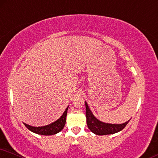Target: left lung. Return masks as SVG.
Masks as SVG:
<instances>
[{"label": "left lung", "instance_id": "8db88e82", "mask_svg": "<svg viewBox=\"0 0 158 158\" xmlns=\"http://www.w3.org/2000/svg\"><path fill=\"white\" fill-rule=\"evenodd\" d=\"M85 116H86L87 126L91 132L96 135L102 136V135L113 134L122 131L126 125L128 123L130 120L121 124H112L104 123L97 119L90 110L87 102H85Z\"/></svg>", "mask_w": 158, "mask_h": 158}]
</instances>
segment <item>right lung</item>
<instances>
[{
	"instance_id": "1",
	"label": "right lung",
	"mask_w": 158,
	"mask_h": 158,
	"mask_svg": "<svg viewBox=\"0 0 158 158\" xmlns=\"http://www.w3.org/2000/svg\"><path fill=\"white\" fill-rule=\"evenodd\" d=\"M69 106L64 110V113L62 114L60 118L56 121L52 123L47 125V126H40V127H34L30 125L24 123V125L30 131L35 133V134L44 135V136H50V135L56 134L57 133L60 132L64 127L65 123H66V118L67 114V110H68Z\"/></svg>"
}]
</instances>
